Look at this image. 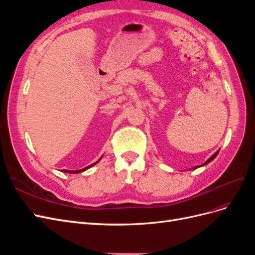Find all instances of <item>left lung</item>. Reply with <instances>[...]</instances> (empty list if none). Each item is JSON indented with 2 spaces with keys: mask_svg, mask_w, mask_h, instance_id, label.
I'll return each mask as SVG.
<instances>
[{
  "mask_svg": "<svg viewBox=\"0 0 255 255\" xmlns=\"http://www.w3.org/2000/svg\"><path fill=\"white\" fill-rule=\"evenodd\" d=\"M218 152H219V151H217V152H216V153L214 154V155H212V156H211L210 158H208V159H207V160L205 161V163H204V164H203L202 166H204V165H206V164H208V163H210V161H212V160H213V159H214V158H215L216 156H217V154H218ZM195 168H198V166H197V167H195Z\"/></svg>",
  "mask_w": 255,
  "mask_h": 255,
  "instance_id": "8db88e82",
  "label": "left lung"
}]
</instances>
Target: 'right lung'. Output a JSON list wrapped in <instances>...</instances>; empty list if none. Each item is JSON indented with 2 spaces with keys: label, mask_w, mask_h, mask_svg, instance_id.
Returning <instances> with one entry per match:
<instances>
[{
  "label": "right lung",
  "mask_w": 255,
  "mask_h": 255,
  "mask_svg": "<svg viewBox=\"0 0 255 255\" xmlns=\"http://www.w3.org/2000/svg\"><path fill=\"white\" fill-rule=\"evenodd\" d=\"M101 159V158H100ZM100 159L98 160V161H100ZM98 161H96V163H94L92 165H90V166H87V167H85V168H83V169H81V170H74V171H70V170H65V172H69V173H80V172H83V171H85V170H87L88 168H90V167H92L94 165H96ZM64 171V170H63Z\"/></svg>",
  "instance_id": "1"
}]
</instances>
